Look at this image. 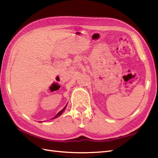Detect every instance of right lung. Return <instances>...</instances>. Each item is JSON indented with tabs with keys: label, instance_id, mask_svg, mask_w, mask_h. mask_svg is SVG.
I'll list each match as a JSON object with an SVG mask.
<instances>
[{
	"label": "right lung",
	"instance_id": "right-lung-1",
	"mask_svg": "<svg viewBox=\"0 0 158 158\" xmlns=\"http://www.w3.org/2000/svg\"><path fill=\"white\" fill-rule=\"evenodd\" d=\"M66 105L64 106V109H62L61 110H60V111L58 113V114H57V115L54 117H53V118H56V117H58V116H60V115H61V114L63 113V111H64V110H65V109H66Z\"/></svg>",
	"mask_w": 158,
	"mask_h": 158
}]
</instances>
